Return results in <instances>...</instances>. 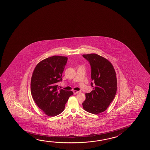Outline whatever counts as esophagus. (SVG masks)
<instances>
[{"mask_svg":"<svg viewBox=\"0 0 150 150\" xmlns=\"http://www.w3.org/2000/svg\"><path fill=\"white\" fill-rule=\"evenodd\" d=\"M73 92H74V94H77V93H80L81 91H76V90H74V91H73Z\"/></svg>","mask_w":150,"mask_h":150,"instance_id":"esophagus-1","label":"esophagus"}]
</instances>
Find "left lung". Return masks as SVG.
I'll list each match as a JSON object with an SVG mask.
<instances>
[{
  "mask_svg": "<svg viewBox=\"0 0 150 150\" xmlns=\"http://www.w3.org/2000/svg\"><path fill=\"white\" fill-rule=\"evenodd\" d=\"M83 57L91 67V86L93 90L86 93L83 109L89 113L98 114L105 111L115 97L117 79L113 66L108 60L92 53Z\"/></svg>",
  "mask_w": 150,
  "mask_h": 150,
  "instance_id": "8db88e82",
  "label": "left lung"
}]
</instances>
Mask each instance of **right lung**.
<instances>
[{
	"label": "right lung",
	"instance_id": "obj_1",
	"mask_svg": "<svg viewBox=\"0 0 150 150\" xmlns=\"http://www.w3.org/2000/svg\"><path fill=\"white\" fill-rule=\"evenodd\" d=\"M67 58L54 55L42 61L33 71L30 91L33 98L39 108L49 116H55L64 111L71 91L61 89L58 83L62 80V75Z\"/></svg>",
	"mask_w": 150,
	"mask_h": 150
}]
</instances>
